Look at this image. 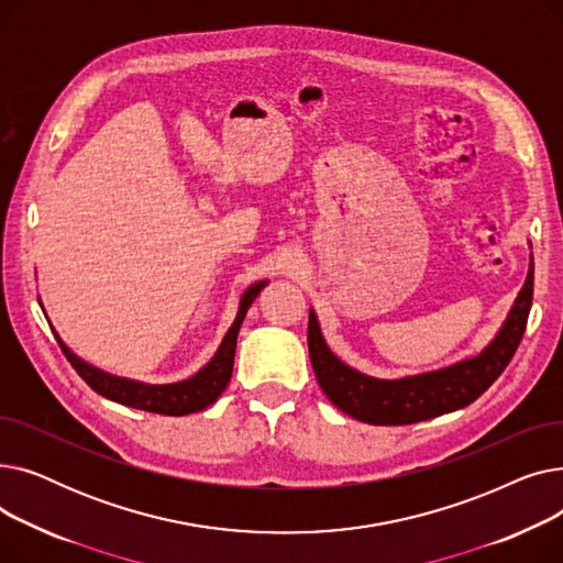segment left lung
Returning a JSON list of instances; mask_svg holds the SVG:
<instances>
[{"mask_svg": "<svg viewBox=\"0 0 563 563\" xmlns=\"http://www.w3.org/2000/svg\"><path fill=\"white\" fill-rule=\"evenodd\" d=\"M534 297V257L518 299L490 344L456 365L406 378H374L344 365L321 335L317 314L310 310L308 349L319 386L340 410L367 424H416L465 408L482 397L507 369L525 335Z\"/></svg>", "mask_w": 563, "mask_h": 563, "instance_id": "1", "label": "left lung"}]
</instances>
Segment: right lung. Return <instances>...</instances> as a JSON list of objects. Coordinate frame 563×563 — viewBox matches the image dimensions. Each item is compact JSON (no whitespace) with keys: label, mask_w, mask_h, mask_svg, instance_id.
<instances>
[{"label":"right lung","mask_w":563,"mask_h":563,"mask_svg":"<svg viewBox=\"0 0 563 563\" xmlns=\"http://www.w3.org/2000/svg\"><path fill=\"white\" fill-rule=\"evenodd\" d=\"M264 285H266V280H260L244 291V297L240 301V312H236L230 331L225 333L219 351L214 353V358L191 378L180 380V383H168V386H151V383H141V380L107 374L93 365L84 363L79 356H75V353L64 344V340L58 338V333L54 329H52V333H54L58 346H62L68 363L98 395H102L115 404L132 406V408L147 410V412H159V416H189V412H198L210 404H214L219 399V395L225 390L228 380L232 376L236 335H240L242 321L257 294L264 289Z\"/></svg>","instance_id":"add662e5"}]
</instances>
